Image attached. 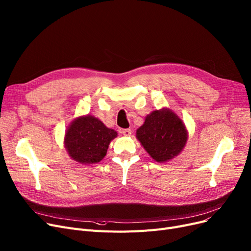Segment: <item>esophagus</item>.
I'll use <instances>...</instances> for the list:
<instances>
[{"mask_svg": "<svg viewBox=\"0 0 251 251\" xmlns=\"http://www.w3.org/2000/svg\"><path fill=\"white\" fill-rule=\"evenodd\" d=\"M120 132H121L123 135H125V136H130L131 135V133H132V131H131V129H129V128H127V129H121L120 130Z\"/></svg>", "mask_w": 251, "mask_h": 251, "instance_id": "1", "label": "esophagus"}]
</instances>
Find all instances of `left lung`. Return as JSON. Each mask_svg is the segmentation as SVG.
<instances>
[{"label":"left lung","instance_id":"1","mask_svg":"<svg viewBox=\"0 0 251 251\" xmlns=\"http://www.w3.org/2000/svg\"><path fill=\"white\" fill-rule=\"evenodd\" d=\"M136 137L150 156L157 162H166L177 156L187 143V130L173 112L163 108L147 116Z\"/></svg>","mask_w":251,"mask_h":251}]
</instances>
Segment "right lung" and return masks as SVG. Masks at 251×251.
<instances>
[{
    "label": "right lung",
    "mask_w": 251,
    "mask_h": 251,
    "mask_svg": "<svg viewBox=\"0 0 251 251\" xmlns=\"http://www.w3.org/2000/svg\"><path fill=\"white\" fill-rule=\"evenodd\" d=\"M117 136L114 129L104 126L92 116L78 118L65 133L64 144L70 156L82 164H95L102 160L111 140Z\"/></svg>",
    "instance_id": "add662e5"
}]
</instances>
